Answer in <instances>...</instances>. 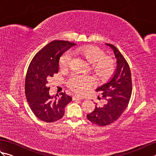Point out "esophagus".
<instances>
[{
	"instance_id": "1",
	"label": "esophagus",
	"mask_w": 156,
	"mask_h": 156,
	"mask_svg": "<svg viewBox=\"0 0 156 156\" xmlns=\"http://www.w3.org/2000/svg\"><path fill=\"white\" fill-rule=\"evenodd\" d=\"M80 100H81V98H80L79 97H76V96H74V97H73V101H80Z\"/></svg>"
}]
</instances>
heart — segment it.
Here are the masks:
<instances>
[{"instance_id":"heart-1","label":"heart","mask_w":156,"mask_h":156,"mask_svg":"<svg viewBox=\"0 0 156 156\" xmlns=\"http://www.w3.org/2000/svg\"><path fill=\"white\" fill-rule=\"evenodd\" d=\"M81 54L85 59L92 65L94 74L102 79H107L113 71V62L105 56V52L97 46H89L82 49ZM73 54L67 51L62 55L59 63L63 68H66L71 64ZM90 79L87 76L73 74L68 80V86L73 91L79 94H83L90 85Z\"/></svg>"}]
</instances>
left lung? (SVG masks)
<instances>
[{"instance_id": "left-lung-1", "label": "left lung", "mask_w": 156, "mask_h": 156, "mask_svg": "<svg viewBox=\"0 0 156 156\" xmlns=\"http://www.w3.org/2000/svg\"><path fill=\"white\" fill-rule=\"evenodd\" d=\"M106 45L114 52L117 68L113 77L97 88V91L102 93V98L107 101V104L102 107L96 104L94 111L87 115L88 120L98 126L108 125L117 121L127 108L132 92L131 74L127 61L115 46Z\"/></svg>"}]
</instances>
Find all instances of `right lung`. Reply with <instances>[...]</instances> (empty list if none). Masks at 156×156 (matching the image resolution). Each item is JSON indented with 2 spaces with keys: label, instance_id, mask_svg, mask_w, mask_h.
<instances>
[{
  "label": "right lung",
  "instance_id": "add662e5",
  "mask_svg": "<svg viewBox=\"0 0 156 156\" xmlns=\"http://www.w3.org/2000/svg\"><path fill=\"white\" fill-rule=\"evenodd\" d=\"M74 43L55 40L41 49L33 58L27 69L25 90L28 103L40 120L52 122L63 117L65 107L72 100L66 92L50 96L48 80L59 70V60Z\"/></svg>",
  "mask_w": 156,
  "mask_h": 156
}]
</instances>
